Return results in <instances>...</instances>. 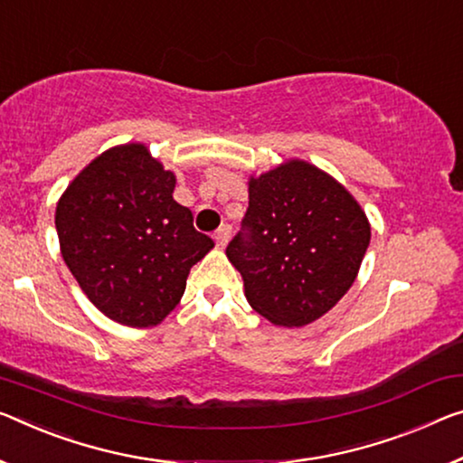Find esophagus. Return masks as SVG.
<instances>
[{"mask_svg":"<svg viewBox=\"0 0 463 463\" xmlns=\"http://www.w3.org/2000/svg\"><path fill=\"white\" fill-rule=\"evenodd\" d=\"M230 238H232V227L230 225H222L215 232V241H217L219 248H225L227 241H230Z\"/></svg>","mask_w":463,"mask_h":463,"instance_id":"1","label":"esophagus"}]
</instances>
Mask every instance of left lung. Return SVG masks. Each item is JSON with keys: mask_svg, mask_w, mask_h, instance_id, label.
<instances>
[{"mask_svg": "<svg viewBox=\"0 0 463 463\" xmlns=\"http://www.w3.org/2000/svg\"><path fill=\"white\" fill-rule=\"evenodd\" d=\"M246 233L227 246L252 308L279 326L329 312L358 277L371 223L344 184L302 159L248 180Z\"/></svg>", "mask_w": 463, "mask_h": 463, "instance_id": "1", "label": "left lung"}]
</instances>
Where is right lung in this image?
<instances>
[{"instance_id": "1", "label": "right lung", "mask_w": 463, "mask_h": 463, "mask_svg": "<svg viewBox=\"0 0 463 463\" xmlns=\"http://www.w3.org/2000/svg\"><path fill=\"white\" fill-rule=\"evenodd\" d=\"M175 174L142 142L111 146L60 196V250L89 300L126 326H155L180 304L213 240L174 201Z\"/></svg>"}]
</instances>
